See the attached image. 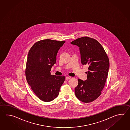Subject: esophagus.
I'll list each match as a JSON object with an SVG mask.
<instances>
[{
  "label": "esophagus",
  "instance_id": "obj_1",
  "mask_svg": "<svg viewBox=\"0 0 130 130\" xmlns=\"http://www.w3.org/2000/svg\"><path fill=\"white\" fill-rule=\"evenodd\" d=\"M71 77H70V76H67V77H66V80H68V79H70V78H71Z\"/></svg>",
  "mask_w": 130,
  "mask_h": 130
}]
</instances>
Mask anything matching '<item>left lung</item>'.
<instances>
[{
  "instance_id": "8db88e82",
  "label": "left lung",
  "mask_w": 130,
  "mask_h": 130,
  "mask_svg": "<svg viewBox=\"0 0 130 130\" xmlns=\"http://www.w3.org/2000/svg\"><path fill=\"white\" fill-rule=\"evenodd\" d=\"M71 43L79 47L82 64H88L87 79H78L75 95L83 102H91L101 94L105 85L109 68V60L101 44L88 37L77 39Z\"/></svg>"
}]
</instances>
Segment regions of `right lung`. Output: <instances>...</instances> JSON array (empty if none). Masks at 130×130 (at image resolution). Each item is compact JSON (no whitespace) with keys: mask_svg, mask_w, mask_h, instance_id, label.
<instances>
[{"mask_svg":"<svg viewBox=\"0 0 130 130\" xmlns=\"http://www.w3.org/2000/svg\"><path fill=\"white\" fill-rule=\"evenodd\" d=\"M65 41L49 39L37 42L28 54L25 76L28 84L37 97L44 102H50L58 96L65 80L64 76L51 75L56 62L58 50Z\"/></svg>","mask_w":130,"mask_h":130,"instance_id":"right-lung-1","label":"right lung"}]
</instances>
